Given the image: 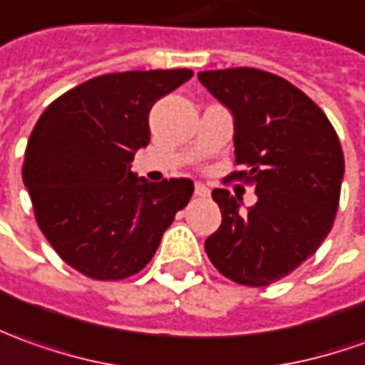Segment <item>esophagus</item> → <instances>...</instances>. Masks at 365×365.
Masks as SVG:
<instances>
[{"label":"esophagus","mask_w":365,"mask_h":365,"mask_svg":"<svg viewBox=\"0 0 365 365\" xmlns=\"http://www.w3.org/2000/svg\"><path fill=\"white\" fill-rule=\"evenodd\" d=\"M193 193H195L197 197H207V195H210V190H207V185H203V183H195Z\"/></svg>","instance_id":"esophagus-1"}]
</instances>
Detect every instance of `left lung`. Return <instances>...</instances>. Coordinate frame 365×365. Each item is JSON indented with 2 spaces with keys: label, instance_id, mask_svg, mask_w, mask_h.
I'll use <instances>...</instances> for the list:
<instances>
[{
  "label": "left lung",
  "instance_id": "left-lung-1",
  "mask_svg": "<svg viewBox=\"0 0 365 365\" xmlns=\"http://www.w3.org/2000/svg\"><path fill=\"white\" fill-rule=\"evenodd\" d=\"M197 78L234 113L235 165L227 180L255 187L240 212L227 190H214L222 225L205 254L235 284L269 286L316 254L339 203L344 151L326 113L287 79L254 68L202 71Z\"/></svg>",
  "mask_w": 365,
  "mask_h": 365
}]
</instances>
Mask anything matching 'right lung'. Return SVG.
<instances>
[{
	"label": "right lung",
	"instance_id": "add662e5",
	"mask_svg": "<svg viewBox=\"0 0 365 365\" xmlns=\"http://www.w3.org/2000/svg\"><path fill=\"white\" fill-rule=\"evenodd\" d=\"M192 69L121 71L88 79L47 106L24 160L37 225L79 274L123 279L150 264L193 193L192 180L145 182L131 172L150 143L151 106Z\"/></svg>",
	"mask_w": 365,
	"mask_h": 365
}]
</instances>
